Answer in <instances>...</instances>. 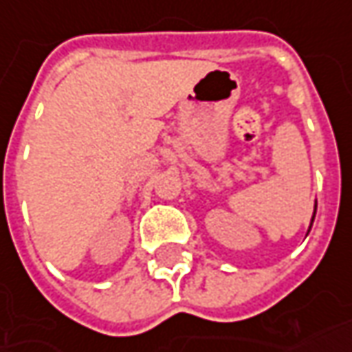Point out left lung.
<instances>
[{"mask_svg":"<svg viewBox=\"0 0 352 352\" xmlns=\"http://www.w3.org/2000/svg\"><path fill=\"white\" fill-rule=\"evenodd\" d=\"M314 216H316V204H314V214H312V219H310V227H312V221H314ZM310 231V229H308Z\"/></svg>","mask_w":352,"mask_h":352,"instance_id":"1","label":"left lung"}]
</instances>
